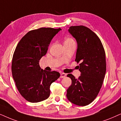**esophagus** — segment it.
<instances>
[{
  "instance_id": "1",
  "label": "esophagus",
  "mask_w": 121,
  "mask_h": 121,
  "mask_svg": "<svg viewBox=\"0 0 121 121\" xmlns=\"http://www.w3.org/2000/svg\"><path fill=\"white\" fill-rule=\"evenodd\" d=\"M66 77V74L65 73H61L60 78H64Z\"/></svg>"
}]
</instances>
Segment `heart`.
Listing matches in <instances>:
<instances>
[{
  "label": "heart",
  "mask_w": 121,
  "mask_h": 121,
  "mask_svg": "<svg viewBox=\"0 0 121 121\" xmlns=\"http://www.w3.org/2000/svg\"><path fill=\"white\" fill-rule=\"evenodd\" d=\"M73 41V40L71 38H67L66 39H65V42H67V41Z\"/></svg>",
  "instance_id": "b5f03b06"
}]
</instances>
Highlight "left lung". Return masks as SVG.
<instances>
[{"label": "left lung", "instance_id": "8db88e82", "mask_svg": "<svg viewBox=\"0 0 121 121\" xmlns=\"http://www.w3.org/2000/svg\"><path fill=\"white\" fill-rule=\"evenodd\" d=\"M69 31L76 40L75 61L80 62L81 76L77 79L71 73V85L67 90V98L72 104L85 106L99 94L106 71L105 51L101 40L94 32L83 25L71 26Z\"/></svg>", "mask_w": 121, "mask_h": 121}]
</instances>
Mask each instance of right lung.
<instances>
[{"label":"right lung","instance_id":"right-lung-1","mask_svg":"<svg viewBox=\"0 0 121 121\" xmlns=\"http://www.w3.org/2000/svg\"><path fill=\"white\" fill-rule=\"evenodd\" d=\"M60 28H41L26 34L20 40L12 59V72L16 86L26 100L41 102L50 96V87L60 76L57 71L41 70V58Z\"/></svg>","mask_w":121,"mask_h":121}]
</instances>
